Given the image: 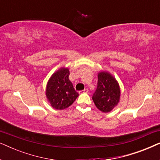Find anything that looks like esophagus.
<instances>
[{
    "label": "esophagus",
    "mask_w": 160,
    "mask_h": 160,
    "mask_svg": "<svg viewBox=\"0 0 160 160\" xmlns=\"http://www.w3.org/2000/svg\"><path fill=\"white\" fill-rule=\"evenodd\" d=\"M88 92V89H84V90L79 91V94H82V93H87Z\"/></svg>",
    "instance_id": "obj_1"
}]
</instances>
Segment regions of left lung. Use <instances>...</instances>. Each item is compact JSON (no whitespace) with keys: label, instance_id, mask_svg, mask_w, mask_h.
Returning <instances> with one entry per match:
<instances>
[{"label":"left lung","instance_id":"1","mask_svg":"<svg viewBox=\"0 0 160 160\" xmlns=\"http://www.w3.org/2000/svg\"><path fill=\"white\" fill-rule=\"evenodd\" d=\"M120 87L115 77L108 71L98 74V87L92 95L95 106L103 113L112 111L120 100Z\"/></svg>","mask_w":160,"mask_h":160}]
</instances>
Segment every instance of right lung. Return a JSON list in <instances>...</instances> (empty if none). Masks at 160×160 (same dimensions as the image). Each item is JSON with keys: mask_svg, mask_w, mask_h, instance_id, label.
<instances>
[{"mask_svg": "<svg viewBox=\"0 0 160 160\" xmlns=\"http://www.w3.org/2000/svg\"><path fill=\"white\" fill-rule=\"evenodd\" d=\"M69 75L68 68H61L52 74L47 82L46 96L48 102L57 110L68 108L78 96L69 80Z\"/></svg>", "mask_w": 160, "mask_h": 160, "instance_id": "1", "label": "right lung"}]
</instances>
